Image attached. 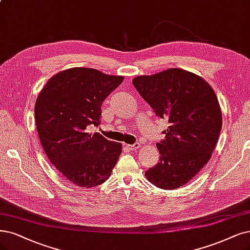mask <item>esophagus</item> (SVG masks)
<instances>
[{
	"instance_id": "34e87169",
	"label": "esophagus",
	"mask_w": 250,
	"mask_h": 250,
	"mask_svg": "<svg viewBox=\"0 0 250 250\" xmlns=\"http://www.w3.org/2000/svg\"><path fill=\"white\" fill-rule=\"evenodd\" d=\"M126 147L128 148V150H131V151H135V150H138L141 147V144L140 143H135V144H128V145H126Z\"/></svg>"
}]
</instances>
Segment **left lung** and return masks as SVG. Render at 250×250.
Listing matches in <instances>:
<instances>
[{
	"label": "left lung",
	"instance_id": "1",
	"mask_svg": "<svg viewBox=\"0 0 250 250\" xmlns=\"http://www.w3.org/2000/svg\"><path fill=\"white\" fill-rule=\"evenodd\" d=\"M133 84L169 123L166 139L156 144L160 161L145 176L160 188H179L204 168L215 149L223 125L215 92L204 78L179 68L137 76Z\"/></svg>",
	"mask_w": 250,
	"mask_h": 250
}]
</instances>
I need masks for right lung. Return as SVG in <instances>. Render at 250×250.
<instances>
[{"mask_svg":"<svg viewBox=\"0 0 250 250\" xmlns=\"http://www.w3.org/2000/svg\"><path fill=\"white\" fill-rule=\"evenodd\" d=\"M124 81L91 68L61 71L44 85L35 104L37 132L50 163L70 182L94 188L105 182L123 151L88 126L99 125L104 100Z\"/></svg>","mask_w":250,"mask_h":250,"instance_id":"add662e5","label":"right lung"}]
</instances>
